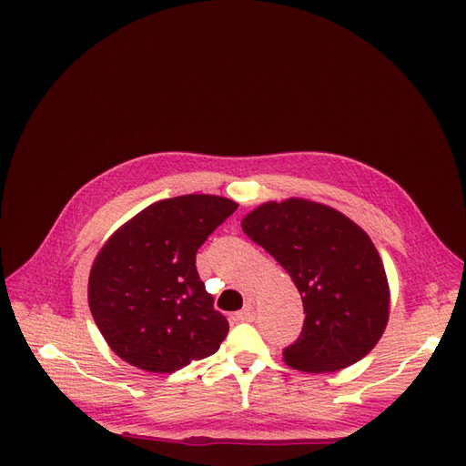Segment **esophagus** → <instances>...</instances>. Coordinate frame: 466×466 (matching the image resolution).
<instances>
[{
  "label": "esophagus",
  "mask_w": 466,
  "mask_h": 466,
  "mask_svg": "<svg viewBox=\"0 0 466 466\" xmlns=\"http://www.w3.org/2000/svg\"><path fill=\"white\" fill-rule=\"evenodd\" d=\"M233 319L235 320H238V322H250V320H255V307L252 305H247L243 311H238V313H235L233 315Z\"/></svg>",
  "instance_id": "obj_1"
}]
</instances>
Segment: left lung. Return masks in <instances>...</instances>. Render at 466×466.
I'll return each instance as SVG.
<instances>
[{
    "label": "left lung",
    "instance_id": "obj_1",
    "mask_svg": "<svg viewBox=\"0 0 466 466\" xmlns=\"http://www.w3.org/2000/svg\"><path fill=\"white\" fill-rule=\"evenodd\" d=\"M241 228L279 262L303 299L301 336L284 350L289 368L327 373L368 356L390 311L385 266L370 235L342 211L305 198L264 202Z\"/></svg>",
    "mask_w": 466,
    "mask_h": 466
}]
</instances>
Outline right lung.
<instances>
[{
  "mask_svg": "<svg viewBox=\"0 0 466 466\" xmlns=\"http://www.w3.org/2000/svg\"><path fill=\"white\" fill-rule=\"evenodd\" d=\"M237 206L223 196H177L147 206L106 238L91 266L87 299L118 358L173 373L219 350L229 322L214 309L196 252Z\"/></svg>",
  "mask_w": 466,
  "mask_h": 466,
  "instance_id": "obj_1",
  "label": "right lung"
}]
</instances>
